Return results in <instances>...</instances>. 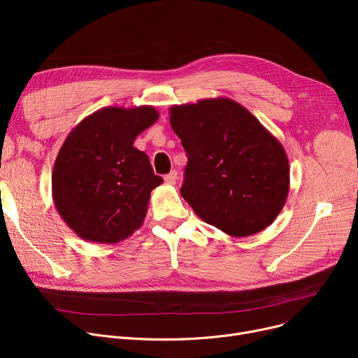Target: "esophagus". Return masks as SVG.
<instances>
[{
  "label": "esophagus",
  "instance_id": "34e87169",
  "mask_svg": "<svg viewBox=\"0 0 358 358\" xmlns=\"http://www.w3.org/2000/svg\"><path fill=\"white\" fill-rule=\"evenodd\" d=\"M164 181H165V184H169V185L177 184V171H171L169 174H166L164 177Z\"/></svg>",
  "mask_w": 358,
  "mask_h": 358
}]
</instances>
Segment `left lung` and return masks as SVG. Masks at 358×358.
Instances as JSON below:
<instances>
[{"label": "left lung", "mask_w": 358, "mask_h": 358, "mask_svg": "<svg viewBox=\"0 0 358 358\" xmlns=\"http://www.w3.org/2000/svg\"><path fill=\"white\" fill-rule=\"evenodd\" d=\"M169 115L189 158L180 193L194 213L235 238L270 227L290 187L287 154L277 138L224 97L173 106Z\"/></svg>", "instance_id": "8db88e82"}]
</instances>
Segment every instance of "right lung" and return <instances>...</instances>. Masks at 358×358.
I'll use <instances>...</instances> for the list:
<instances>
[{
	"mask_svg": "<svg viewBox=\"0 0 358 358\" xmlns=\"http://www.w3.org/2000/svg\"><path fill=\"white\" fill-rule=\"evenodd\" d=\"M158 117L150 106L104 107L69 131L53 165L52 197L81 239L117 243L142 227L150 192L164 180L134 142Z\"/></svg>",
	"mask_w": 358,
	"mask_h": 358,
	"instance_id": "right-lung-1",
	"label": "right lung"
}]
</instances>
